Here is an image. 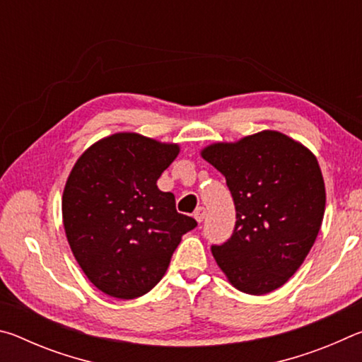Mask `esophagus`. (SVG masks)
Masks as SVG:
<instances>
[{
	"label": "esophagus",
	"mask_w": 362,
	"mask_h": 362,
	"mask_svg": "<svg viewBox=\"0 0 362 362\" xmlns=\"http://www.w3.org/2000/svg\"><path fill=\"white\" fill-rule=\"evenodd\" d=\"M206 216H207V212H206V209H204L203 206L198 207V209L194 211V218H196V222H198V223L203 222V220L206 218Z\"/></svg>",
	"instance_id": "obj_1"
}]
</instances>
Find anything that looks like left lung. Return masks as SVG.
Here are the masks:
<instances>
[{
    "mask_svg": "<svg viewBox=\"0 0 362 362\" xmlns=\"http://www.w3.org/2000/svg\"><path fill=\"white\" fill-rule=\"evenodd\" d=\"M225 175L236 223L212 255L230 283L250 296L283 286L302 265L320 233L326 188L316 156L276 131L201 151Z\"/></svg>",
    "mask_w": 362,
    "mask_h": 362,
    "instance_id": "1",
    "label": "left lung"
}]
</instances>
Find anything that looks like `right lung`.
Masks as SVG:
<instances>
[{
	"label": "right lung",
	"mask_w": 362,
	"mask_h": 362,
	"mask_svg": "<svg viewBox=\"0 0 362 362\" xmlns=\"http://www.w3.org/2000/svg\"><path fill=\"white\" fill-rule=\"evenodd\" d=\"M179 151L119 132L89 146L71 169L62 196L66 240L86 276L110 297L150 292L182 236L198 225L156 185Z\"/></svg>",
	"instance_id": "add662e5"
}]
</instances>
